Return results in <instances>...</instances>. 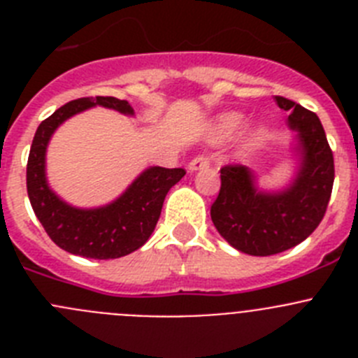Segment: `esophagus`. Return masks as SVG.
<instances>
[{
    "mask_svg": "<svg viewBox=\"0 0 358 358\" xmlns=\"http://www.w3.org/2000/svg\"><path fill=\"white\" fill-rule=\"evenodd\" d=\"M208 164H210V157L206 156V154H199V156H195L194 159L189 161L188 169L192 170V172H195V170H201V169H206Z\"/></svg>",
    "mask_w": 358,
    "mask_h": 358,
    "instance_id": "34e87169",
    "label": "esophagus"
}]
</instances>
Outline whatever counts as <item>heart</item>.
<instances>
[{"instance_id":"b5f03b06","label":"heart","mask_w":358,"mask_h":358,"mask_svg":"<svg viewBox=\"0 0 358 358\" xmlns=\"http://www.w3.org/2000/svg\"><path fill=\"white\" fill-rule=\"evenodd\" d=\"M243 123V116L238 115V113H229V115H224L218 122V134L220 136H227V134H233L235 131H238L242 127ZM264 140V131L258 129L255 131V134L251 136V141L252 143H258V141Z\"/></svg>"}]
</instances>
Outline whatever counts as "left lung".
<instances>
[{
  "label": "left lung",
  "mask_w": 358,
  "mask_h": 358,
  "mask_svg": "<svg viewBox=\"0 0 358 358\" xmlns=\"http://www.w3.org/2000/svg\"><path fill=\"white\" fill-rule=\"evenodd\" d=\"M299 134L301 170L287 192L262 194L243 164L220 169V192L211 204L215 227L235 249L271 256L308 238L327 213L334 188V152L317 115L289 98L276 96Z\"/></svg>",
  "instance_id": "8db88e82"
}]
</instances>
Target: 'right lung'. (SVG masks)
I'll list each match as a JSON object with an SVG mask.
<instances>
[{"label":"right lung","mask_w":358,"mask_h":358,"mask_svg":"<svg viewBox=\"0 0 358 358\" xmlns=\"http://www.w3.org/2000/svg\"><path fill=\"white\" fill-rule=\"evenodd\" d=\"M93 106H103L123 115H132L134 109L127 100L115 96H87L71 100L37 127L27 164V189L34 213L43 224L50 238L71 255L110 260L131 255L140 249L159 220L161 208L169 189L185 177V169L145 170L120 199L113 204L96 210H77L48 188L44 176V154L50 136L69 116Z\"/></svg>","instance_id":"add662e5"}]
</instances>
